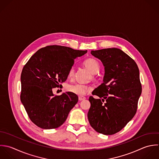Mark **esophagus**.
<instances>
[{"instance_id": "1", "label": "esophagus", "mask_w": 159, "mask_h": 159, "mask_svg": "<svg viewBox=\"0 0 159 159\" xmlns=\"http://www.w3.org/2000/svg\"><path fill=\"white\" fill-rule=\"evenodd\" d=\"M85 98H85V97H83V96H79V100L80 101L84 100Z\"/></svg>"}]
</instances>
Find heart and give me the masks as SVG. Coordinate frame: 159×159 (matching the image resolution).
<instances>
[{"label":"heart","mask_w":159,"mask_h":159,"mask_svg":"<svg viewBox=\"0 0 159 159\" xmlns=\"http://www.w3.org/2000/svg\"><path fill=\"white\" fill-rule=\"evenodd\" d=\"M84 66L89 70L92 74H96L99 71L100 65L98 62L92 58L86 59L84 62ZM74 75V70L73 68L70 69L68 72V77L69 78L73 77ZM66 90L68 92L73 93L78 95H84L88 91L90 90V87L85 85L76 84L74 85H68L66 87Z\"/></svg>","instance_id":"obj_1"}]
</instances>
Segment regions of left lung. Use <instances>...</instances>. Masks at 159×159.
Wrapping results in <instances>:
<instances>
[{
    "label": "left lung",
    "mask_w": 159,
    "mask_h": 159,
    "mask_svg": "<svg viewBox=\"0 0 159 159\" xmlns=\"http://www.w3.org/2000/svg\"><path fill=\"white\" fill-rule=\"evenodd\" d=\"M91 54L103 63L105 75L103 82L93 92L100 98H89V121L97 132L112 135L121 131L136 113L142 92L139 68L118 48L92 51Z\"/></svg>",
    "instance_id": "left-lung-1"
}]
</instances>
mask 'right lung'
<instances>
[{
	"label": "right lung",
	"instance_id": "right-lung-1",
	"mask_svg": "<svg viewBox=\"0 0 159 159\" xmlns=\"http://www.w3.org/2000/svg\"><path fill=\"white\" fill-rule=\"evenodd\" d=\"M87 52L48 46L37 51L25 65L21 74L20 100L30 119L37 126L55 129L66 121L78 97L70 92L56 96L52 89L67 80L74 59Z\"/></svg>",
	"mask_w": 159,
	"mask_h": 159
}]
</instances>
